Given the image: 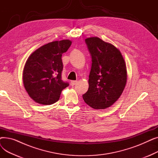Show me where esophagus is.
Instances as JSON below:
<instances>
[{"label":"esophagus","instance_id":"esophagus-1","mask_svg":"<svg viewBox=\"0 0 158 158\" xmlns=\"http://www.w3.org/2000/svg\"><path fill=\"white\" fill-rule=\"evenodd\" d=\"M77 81H72L70 82V84H71L72 86H74V85H76L77 84Z\"/></svg>","mask_w":158,"mask_h":158}]
</instances>
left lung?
Wrapping results in <instances>:
<instances>
[{
	"instance_id": "obj_1",
	"label": "left lung",
	"mask_w": 158,
	"mask_h": 158,
	"mask_svg": "<svg viewBox=\"0 0 158 158\" xmlns=\"http://www.w3.org/2000/svg\"><path fill=\"white\" fill-rule=\"evenodd\" d=\"M92 56L89 88L82 95L95 110L111 106L121 96L127 79L126 61L117 47L98 37L85 39Z\"/></svg>"
}]
</instances>
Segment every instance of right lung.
<instances>
[{
	"instance_id": "add662e5",
	"label": "right lung",
	"mask_w": 158,
	"mask_h": 158,
	"mask_svg": "<svg viewBox=\"0 0 158 158\" xmlns=\"http://www.w3.org/2000/svg\"><path fill=\"white\" fill-rule=\"evenodd\" d=\"M72 41H54L40 47L28 57L22 73L23 83L35 102L51 105L60 99L62 90L69 84L61 79L62 54Z\"/></svg>"
}]
</instances>
